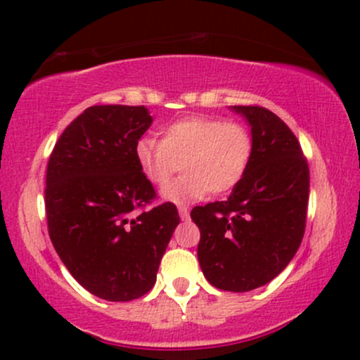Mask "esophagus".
Wrapping results in <instances>:
<instances>
[{
  "mask_svg": "<svg viewBox=\"0 0 360 360\" xmlns=\"http://www.w3.org/2000/svg\"><path fill=\"white\" fill-rule=\"evenodd\" d=\"M177 212H179L181 220H188V218H189V208H188V206H179V208H177Z\"/></svg>",
  "mask_w": 360,
  "mask_h": 360,
  "instance_id": "obj_1",
  "label": "esophagus"
}]
</instances>
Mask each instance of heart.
Masks as SVG:
<instances>
[{
	"mask_svg": "<svg viewBox=\"0 0 360 360\" xmlns=\"http://www.w3.org/2000/svg\"><path fill=\"white\" fill-rule=\"evenodd\" d=\"M254 155V137L245 125L214 117H188L162 128V139H140L135 159L159 189L170 184L184 164L186 174L162 196L172 203L201 200L208 191L225 194L237 188Z\"/></svg>",
	"mask_w": 360,
	"mask_h": 360,
	"instance_id": "obj_1",
	"label": "heart"
}]
</instances>
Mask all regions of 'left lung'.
Instances as JSON below:
<instances>
[{
	"mask_svg": "<svg viewBox=\"0 0 360 360\" xmlns=\"http://www.w3.org/2000/svg\"><path fill=\"white\" fill-rule=\"evenodd\" d=\"M250 125L254 155L226 201L193 208L198 260L210 284L245 292L271 283L295 257L307 226L309 169L298 139L262 106H232Z\"/></svg>",
	"mask_w": 360,
	"mask_h": 360,
	"instance_id": "8db88e82",
	"label": "left lung"
}]
</instances>
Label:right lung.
I'll use <instances>...</instances> for the list:
<instances>
[{"instance_id":"obj_1","label":"right lung","mask_w":360,"mask_h":360,"mask_svg":"<svg viewBox=\"0 0 360 360\" xmlns=\"http://www.w3.org/2000/svg\"><path fill=\"white\" fill-rule=\"evenodd\" d=\"M150 125L146 106H91L62 131L49 159L53 249L82 288L106 301L137 300L154 288L179 225L176 205L146 210L155 191L135 146Z\"/></svg>"}]
</instances>
